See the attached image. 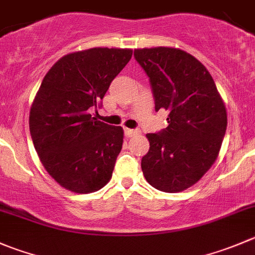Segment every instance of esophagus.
Segmentation results:
<instances>
[{
  "label": "esophagus",
  "mask_w": 255,
  "mask_h": 255,
  "mask_svg": "<svg viewBox=\"0 0 255 255\" xmlns=\"http://www.w3.org/2000/svg\"><path fill=\"white\" fill-rule=\"evenodd\" d=\"M139 133V130L138 129H130V128H125V134L127 135V137H133V135L138 134Z\"/></svg>",
  "instance_id": "obj_1"
}]
</instances>
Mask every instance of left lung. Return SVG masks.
<instances>
[{
  "instance_id": "8db88e82",
  "label": "left lung",
  "mask_w": 255,
  "mask_h": 255,
  "mask_svg": "<svg viewBox=\"0 0 255 255\" xmlns=\"http://www.w3.org/2000/svg\"><path fill=\"white\" fill-rule=\"evenodd\" d=\"M134 57L149 77L155 112H169L168 127L147 134L143 174L155 189L182 192L216 162L227 129L226 106L208 70L185 51L139 48Z\"/></svg>"
}]
</instances>
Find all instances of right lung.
<instances>
[{
    "label": "right lung",
    "mask_w": 255,
    "mask_h": 255,
    "mask_svg": "<svg viewBox=\"0 0 255 255\" xmlns=\"http://www.w3.org/2000/svg\"><path fill=\"white\" fill-rule=\"evenodd\" d=\"M132 57L129 48H96L66 54L44 76L29 111L34 149L48 174L75 193L110 182L123 144V128L97 121L111 82Z\"/></svg>",
    "instance_id": "add662e5"
}]
</instances>
